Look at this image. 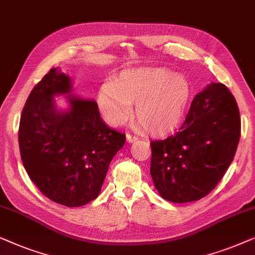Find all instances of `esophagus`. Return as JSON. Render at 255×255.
<instances>
[{
  "label": "esophagus",
  "mask_w": 255,
  "mask_h": 255,
  "mask_svg": "<svg viewBox=\"0 0 255 255\" xmlns=\"http://www.w3.org/2000/svg\"><path fill=\"white\" fill-rule=\"evenodd\" d=\"M126 137H127V141L128 142H135V141H137L138 139V137L136 135H134V134H131V132H127L126 134Z\"/></svg>",
  "instance_id": "esophagus-1"
}]
</instances>
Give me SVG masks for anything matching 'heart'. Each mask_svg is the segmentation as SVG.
I'll return each mask as SVG.
<instances>
[{
	"label": "heart",
	"instance_id": "heart-1",
	"mask_svg": "<svg viewBox=\"0 0 255 255\" xmlns=\"http://www.w3.org/2000/svg\"><path fill=\"white\" fill-rule=\"evenodd\" d=\"M191 88L188 81L162 68L125 70L100 88L98 106L112 125L126 121L135 103V118L150 134L163 135L180 124Z\"/></svg>",
	"mask_w": 255,
	"mask_h": 255
}]
</instances>
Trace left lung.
I'll return each mask as SVG.
<instances>
[{"label": "left lung", "instance_id": "8db88e82", "mask_svg": "<svg viewBox=\"0 0 255 255\" xmlns=\"http://www.w3.org/2000/svg\"><path fill=\"white\" fill-rule=\"evenodd\" d=\"M239 138L234 95L224 84H210L194 97L177 132L150 142V173L160 196L184 203L209 194L234 160Z\"/></svg>", "mask_w": 255, "mask_h": 255}]
</instances>
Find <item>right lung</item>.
Returning <instances> with one entry per match:
<instances>
[{"label":"right lung","mask_w":255,"mask_h":255,"mask_svg":"<svg viewBox=\"0 0 255 255\" xmlns=\"http://www.w3.org/2000/svg\"><path fill=\"white\" fill-rule=\"evenodd\" d=\"M70 89V78L55 68L35 84L21 112L18 143L39 191L62 206L81 207L99 195L126 135L106 126L93 100L70 96L69 112H57L53 96Z\"/></svg>","instance_id":"right-lung-1"}]
</instances>
